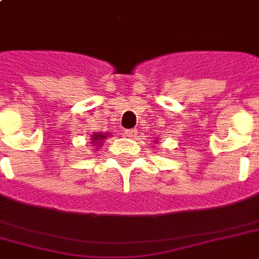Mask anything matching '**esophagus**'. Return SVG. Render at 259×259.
Returning a JSON list of instances; mask_svg holds the SVG:
<instances>
[{
  "instance_id": "1",
  "label": "esophagus",
  "mask_w": 259,
  "mask_h": 259,
  "mask_svg": "<svg viewBox=\"0 0 259 259\" xmlns=\"http://www.w3.org/2000/svg\"><path fill=\"white\" fill-rule=\"evenodd\" d=\"M137 129H129V130H125V134L126 136H127V137H132V138H134L136 137V136H137Z\"/></svg>"
}]
</instances>
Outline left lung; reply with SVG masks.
Here are the masks:
<instances>
[{"instance_id": "left-lung-1", "label": "left lung", "mask_w": 259, "mask_h": 259, "mask_svg": "<svg viewBox=\"0 0 259 259\" xmlns=\"http://www.w3.org/2000/svg\"><path fill=\"white\" fill-rule=\"evenodd\" d=\"M156 142H157V140H156Z\"/></svg>"}]
</instances>
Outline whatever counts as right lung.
<instances>
[{"instance_id":"add662e5","label":"right lung","mask_w":259,"mask_h":259,"mask_svg":"<svg viewBox=\"0 0 259 259\" xmlns=\"http://www.w3.org/2000/svg\"><path fill=\"white\" fill-rule=\"evenodd\" d=\"M109 136H111L110 133H102V132H97V133L91 134V137H90V142L93 144L95 148L98 149V146H101L102 144H103V141H105L106 138L109 137ZM95 149V150H97Z\"/></svg>"}]
</instances>
